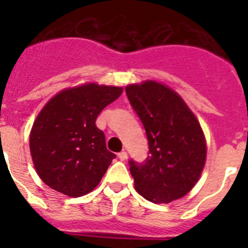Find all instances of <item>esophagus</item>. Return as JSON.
Wrapping results in <instances>:
<instances>
[{"mask_svg":"<svg viewBox=\"0 0 248 248\" xmlns=\"http://www.w3.org/2000/svg\"><path fill=\"white\" fill-rule=\"evenodd\" d=\"M127 152H124V151H122V152H120V153H118V158L121 159V161H126V159H127Z\"/></svg>","mask_w":248,"mask_h":248,"instance_id":"esophagus-1","label":"esophagus"}]
</instances>
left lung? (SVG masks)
I'll list each match as a JSON object with an SVG mask.
<instances>
[{"label": "left lung", "mask_w": 248, "mask_h": 248, "mask_svg": "<svg viewBox=\"0 0 248 248\" xmlns=\"http://www.w3.org/2000/svg\"><path fill=\"white\" fill-rule=\"evenodd\" d=\"M126 95L143 122L149 155L144 163L130 159L136 192L155 203H170L197 184L206 162L201 124L179 93L162 83L128 85Z\"/></svg>", "instance_id": "1"}]
</instances>
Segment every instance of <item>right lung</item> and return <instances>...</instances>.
Listing matches in <instances>:
<instances>
[{
  "label": "right lung",
  "instance_id": "obj_1",
  "mask_svg": "<svg viewBox=\"0 0 248 248\" xmlns=\"http://www.w3.org/2000/svg\"><path fill=\"white\" fill-rule=\"evenodd\" d=\"M122 93V87L86 83L56 93L31 130L29 148L38 176L69 197L95 189L116 155L95 124L99 113Z\"/></svg>",
  "mask_w": 248,
  "mask_h": 248
}]
</instances>
